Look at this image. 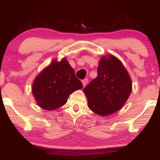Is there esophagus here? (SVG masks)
Returning <instances> with one entry per match:
<instances>
[{"mask_svg":"<svg viewBox=\"0 0 160 160\" xmlns=\"http://www.w3.org/2000/svg\"><path fill=\"white\" fill-rule=\"evenodd\" d=\"M82 82L83 84V86L85 87L87 84V83H88V78H84V79L82 80Z\"/></svg>","mask_w":160,"mask_h":160,"instance_id":"34e87169","label":"esophagus"}]
</instances>
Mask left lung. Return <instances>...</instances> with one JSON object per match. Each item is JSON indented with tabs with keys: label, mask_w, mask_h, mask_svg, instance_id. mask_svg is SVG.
I'll list each match as a JSON object with an SVG mask.
<instances>
[{
	"label": "left lung",
	"mask_w": 160,
	"mask_h": 160,
	"mask_svg": "<svg viewBox=\"0 0 160 160\" xmlns=\"http://www.w3.org/2000/svg\"><path fill=\"white\" fill-rule=\"evenodd\" d=\"M132 91V80L121 61L111 55L102 57L98 76L84 89L89 108L96 114L107 116L119 111Z\"/></svg>",
	"instance_id": "1"
}]
</instances>
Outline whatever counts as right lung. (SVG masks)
<instances>
[{"label":"right lung","mask_w":160,"mask_h":160,"mask_svg":"<svg viewBox=\"0 0 160 160\" xmlns=\"http://www.w3.org/2000/svg\"><path fill=\"white\" fill-rule=\"evenodd\" d=\"M82 87V83L65 58L60 62L54 60L36 76L32 92L41 108L52 111L64 106L69 95Z\"/></svg>","instance_id":"1"}]
</instances>
